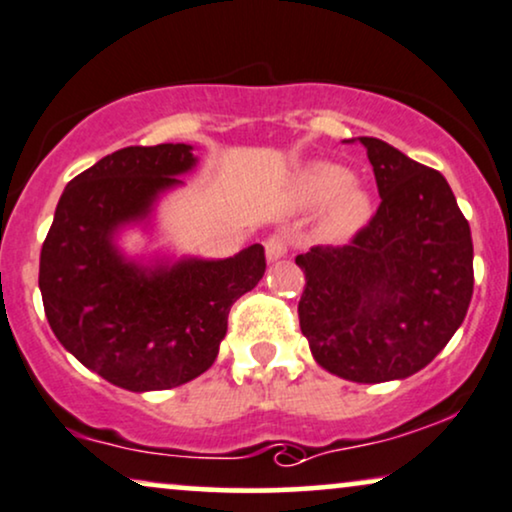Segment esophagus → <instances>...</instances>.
Here are the masks:
<instances>
[{"label":"esophagus","instance_id":"34e87169","mask_svg":"<svg viewBox=\"0 0 512 512\" xmlns=\"http://www.w3.org/2000/svg\"><path fill=\"white\" fill-rule=\"evenodd\" d=\"M289 251V235L285 232H275L266 239V256L268 261H280Z\"/></svg>","mask_w":512,"mask_h":512}]
</instances>
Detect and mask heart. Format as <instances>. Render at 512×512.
<instances>
[{
	"instance_id": "heart-1",
	"label": "heart",
	"mask_w": 512,
	"mask_h": 512,
	"mask_svg": "<svg viewBox=\"0 0 512 512\" xmlns=\"http://www.w3.org/2000/svg\"><path fill=\"white\" fill-rule=\"evenodd\" d=\"M301 194L306 204H327L335 199L327 211L323 230L327 237H346L356 232L370 216L368 194L353 185V175L334 163H318L301 180Z\"/></svg>"
}]
</instances>
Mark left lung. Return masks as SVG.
I'll use <instances>...</instances> for the list:
<instances>
[{
    "label": "left lung",
    "instance_id": "obj_1",
    "mask_svg": "<svg viewBox=\"0 0 512 512\" xmlns=\"http://www.w3.org/2000/svg\"><path fill=\"white\" fill-rule=\"evenodd\" d=\"M358 142L380 206L346 244L296 256L299 325L325 370L377 384L434 361L468 313L475 273L468 218L444 175L377 137Z\"/></svg>",
    "mask_w": 512,
    "mask_h": 512
}]
</instances>
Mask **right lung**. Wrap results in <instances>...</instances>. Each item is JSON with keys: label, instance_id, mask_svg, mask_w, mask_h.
Instances as JSON below:
<instances>
[{"label": "right lung", "instance_id": "right-lung-1", "mask_svg": "<svg viewBox=\"0 0 512 512\" xmlns=\"http://www.w3.org/2000/svg\"><path fill=\"white\" fill-rule=\"evenodd\" d=\"M194 166L187 144L125 147L68 182L40 254L44 315L78 361L116 387H180L211 368L235 301L266 273L261 244L225 261L144 275L111 244L118 225Z\"/></svg>", "mask_w": 512, "mask_h": 512}]
</instances>
